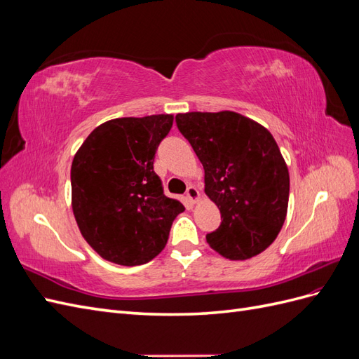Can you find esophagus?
I'll use <instances>...</instances> for the list:
<instances>
[{
	"mask_svg": "<svg viewBox=\"0 0 359 359\" xmlns=\"http://www.w3.org/2000/svg\"><path fill=\"white\" fill-rule=\"evenodd\" d=\"M187 198H189V201L190 202H198L199 199H201V193H199V190L196 189V187H194V186H190L189 189H187Z\"/></svg>",
	"mask_w": 359,
	"mask_h": 359,
	"instance_id": "esophagus-1",
	"label": "esophagus"
}]
</instances>
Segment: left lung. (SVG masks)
I'll return each instance as SVG.
<instances>
[{
	"label": "left lung",
	"instance_id": "1",
	"mask_svg": "<svg viewBox=\"0 0 359 359\" xmlns=\"http://www.w3.org/2000/svg\"><path fill=\"white\" fill-rule=\"evenodd\" d=\"M175 121L202 163L206 196L222 214L206 243L231 260L262 253L281 231L289 202V172L276 139L231 111L178 114Z\"/></svg>",
	"mask_w": 359,
	"mask_h": 359
}]
</instances>
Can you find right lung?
Returning <instances> with one entry per match:
<instances>
[{
    "label": "right lung",
    "instance_id": "1",
    "mask_svg": "<svg viewBox=\"0 0 359 359\" xmlns=\"http://www.w3.org/2000/svg\"><path fill=\"white\" fill-rule=\"evenodd\" d=\"M172 115L116 118L94 128L72 163V206L85 241L109 262L135 266L165 248L184 205L154 172Z\"/></svg>",
    "mask_w": 359,
    "mask_h": 359
}]
</instances>
